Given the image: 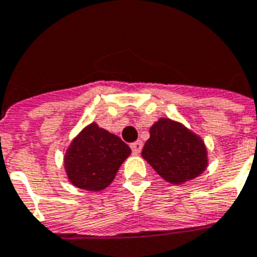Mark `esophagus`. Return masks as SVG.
Returning <instances> with one entry per match:
<instances>
[{
	"label": "esophagus",
	"mask_w": 257,
	"mask_h": 257,
	"mask_svg": "<svg viewBox=\"0 0 257 257\" xmlns=\"http://www.w3.org/2000/svg\"><path fill=\"white\" fill-rule=\"evenodd\" d=\"M142 146H144V144H142L141 141H137L134 144H131V150H133V153L140 154L141 150H142Z\"/></svg>",
	"instance_id": "1"
}]
</instances>
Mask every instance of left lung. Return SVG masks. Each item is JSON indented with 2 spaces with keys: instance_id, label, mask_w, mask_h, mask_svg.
Masks as SVG:
<instances>
[{
  "instance_id": "left-lung-1",
  "label": "left lung",
  "mask_w": 257,
  "mask_h": 257,
  "mask_svg": "<svg viewBox=\"0 0 257 257\" xmlns=\"http://www.w3.org/2000/svg\"><path fill=\"white\" fill-rule=\"evenodd\" d=\"M142 157L172 184H183L199 176L207 167L203 141L171 119H160L150 127Z\"/></svg>"
}]
</instances>
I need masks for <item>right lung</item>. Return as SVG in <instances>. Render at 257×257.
<instances>
[{
  "mask_svg": "<svg viewBox=\"0 0 257 257\" xmlns=\"http://www.w3.org/2000/svg\"><path fill=\"white\" fill-rule=\"evenodd\" d=\"M131 153L128 145L96 123L86 126L71 142L65 168L71 184L86 191H100L116 176L121 163Z\"/></svg>",
  "mask_w": 257,
  "mask_h": 257,
  "instance_id": "add662e5",
  "label": "right lung"
}]
</instances>
